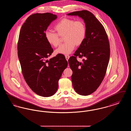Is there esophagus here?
<instances>
[{
	"instance_id": "1",
	"label": "esophagus",
	"mask_w": 131,
	"mask_h": 131,
	"mask_svg": "<svg viewBox=\"0 0 131 131\" xmlns=\"http://www.w3.org/2000/svg\"><path fill=\"white\" fill-rule=\"evenodd\" d=\"M65 58H66V59L68 61L69 59V58H70V56H69V55H65Z\"/></svg>"
}]
</instances>
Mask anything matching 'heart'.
I'll list each match as a JSON object with an SVG mask.
<instances>
[{"instance_id": "1", "label": "heart", "mask_w": 131, "mask_h": 131, "mask_svg": "<svg viewBox=\"0 0 131 131\" xmlns=\"http://www.w3.org/2000/svg\"><path fill=\"white\" fill-rule=\"evenodd\" d=\"M54 29L57 33L47 31L45 37L47 42L54 47H57L61 43V37H64L66 43L56 50L57 54H68L74 50L75 46H80L84 42L86 36V27L82 20L64 18L60 20Z\"/></svg>"}]
</instances>
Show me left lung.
<instances>
[{"label":"left lung","instance_id":"1","mask_svg":"<svg viewBox=\"0 0 131 131\" xmlns=\"http://www.w3.org/2000/svg\"><path fill=\"white\" fill-rule=\"evenodd\" d=\"M78 16L84 21L86 36L83 43L69 59L73 86L80 95L87 96L95 92L106 75L110 56L108 39L104 27L92 13L87 10L67 14ZM84 57L83 62L76 57Z\"/></svg>","mask_w":131,"mask_h":131}]
</instances>
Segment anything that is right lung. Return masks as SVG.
Here are the masks:
<instances>
[{"label":"right lung","mask_w":131,"mask_h":131,"mask_svg":"<svg viewBox=\"0 0 131 131\" xmlns=\"http://www.w3.org/2000/svg\"><path fill=\"white\" fill-rule=\"evenodd\" d=\"M57 16L50 13L30 15L19 34L18 54L22 73L31 90L38 95L50 97L58 87V81L68 62L61 54L50 58L53 49L45 37V32Z\"/></svg>","instance_id":"1"}]
</instances>
